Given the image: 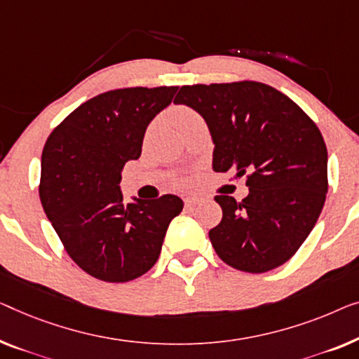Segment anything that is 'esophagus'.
Returning <instances> with one entry per match:
<instances>
[{
    "label": "esophagus",
    "mask_w": 359,
    "mask_h": 359,
    "mask_svg": "<svg viewBox=\"0 0 359 359\" xmlns=\"http://www.w3.org/2000/svg\"><path fill=\"white\" fill-rule=\"evenodd\" d=\"M199 197H186L184 199V204L188 205V207H192V205H196V204H199Z\"/></svg>",
    "instance_id": "34e87169"
}]
</instances>
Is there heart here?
<instances>
[{
  "mask_svg": "<svg viewBox=\"0 0 359 359\" xmlns=\"http://www.w3.org/2000/svg\"><path fill=\"white\" fill-rule=\"evenodd\" d=\"M192 118H197V115L191 110V108L183 107V108H180L178 111H176V123H178L180 126H181V124H184L186 121H189V119H192Z\"/></svg>",
  "mask_w": 359,
  "mask_h": 359,
  "instance_id": "obj_1",
  "label": "heart"
}]
</instances>
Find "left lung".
Returning <instances> with one entry per match:
<instances>
[{
  "label": "left lung",
  "mask_w": 359,
  "mask_h": 359,
  "mask_svg": "<svg viewBox=\"0 0 359 359\" xmlns=\"http://www.w3.org/2000/svg\"><path fill=\"white\" fill-rule=\"evenodd\" d=\"M175 103L210 129L214 170L246 175L249 196H215L222 222L209 231L233 269L262 273L292 259L313 230L329 189L324 137L292 98L256 81L183 86Z\"/></svg>",
  "instance_id": "left-lung-1"
}]
</instances>
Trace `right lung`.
Wrapping results in <instances>:
<instances>
[{
  "label": "right lung",
  "instance_id": "add662e5",
  "mask_svg": "<svg viewBox=\"0 0 359 359\" xmlns=\"http://www.w3.org/2000/svg\"><path fill=\"white\" fill-rule=\"evenodd\" d=\"M178 87L103 92L69 113L46 139L39 194L69 257L103 282L123 283L154 267L178 196L123 204L121 170L141 157L149 123Z\"/></svg>",
  "mask_w": 359,
  "mask_h": 359
}]
</instances>
